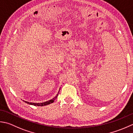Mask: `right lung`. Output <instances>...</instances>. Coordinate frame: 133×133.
<instances>
[{
    "label": "right lung",
    "instance_id": "right-lung-1",
    "mask_svg": "<svg viewBox=\"0 0 133 133\" xmlns=\"http://www.w3.org/2000/svg\"><path fill=\"white\" fill-rule=\"evenodd\" d=\"M61 88H59V89H60ZM59 91L58 94H57V95L55 97H53V99H51L49 101H46V102H42V103H31V102H26L23 101L24 102L26 103L27 104H30V105H35V106H44V105H46L48 104H50V103H52L54 102H55V100L57 99V97L58 95V93H59Z\"/></svg>",
    "mask_w": 133,
    "mask_h": 133
}]
</instances>
